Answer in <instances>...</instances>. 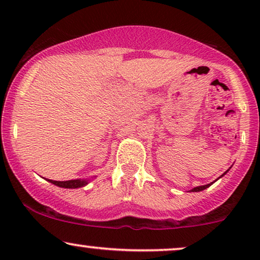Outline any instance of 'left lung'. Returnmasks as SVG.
Wrapping results in <instances>:
<instances>
[{"mask_svg": "<svg viewBox=\"0 0 260 260\" xmlns=\"http://www.w3.org/2000/svg\"><path fill=\"white\" fill-rule=\"evenodd\" d=\"M227 173V172H226ZM225 173V174H226ZM213 183V182H212ZM211 183V184H212ZM211 184H205V186H199V187H195L194 189H191V191H201V190H204V189H206V188H208L209 186H211Z\"/></svg>", "mask_w": 260, "mask_h": 260, "instance_id": "8db88e82", "label": "left lung"}]
</instances>
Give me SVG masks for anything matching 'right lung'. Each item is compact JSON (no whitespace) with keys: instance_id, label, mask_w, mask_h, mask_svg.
Masks as SVG:
<instances>
[{"instance_id":"obj_1","label":"right lung","mask_w":260,"mask_h":260,"mask_svg":"<svg viewBox=\"0 0 260 260\" xmlns=\"http://www.w3.org/2000/svg\"><path fill=\"white\" fill-rule=\"evenodd\" d=\"M49 182L55 184V186L62 187V188H80L87 184V181L85 180H69V181H53L48 180Z\"/></svg>"}]
</instances>
